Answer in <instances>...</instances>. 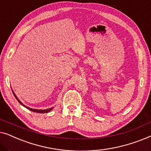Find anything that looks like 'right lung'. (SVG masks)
<instances>
[{
  "mask_svg": "<svg viewBox=\"0 0 151 151\" xmlns=\"http://www.w3.org/2000/svg\"><path fill=\"white\" fill-rule=\"evenodd\" d=\"M13 92V94H14V96H15V98H16V100H17L18 101V102L20 103V104L21 105H22V106H24L25 107V108H27V109H29V110H30V111H33V112H36V113H48V112H49V111H50L51 110H52V108H51V109H45V110H38V109H31V108H29V107H27V106H24V105L22 104V103L20 102V101L18 100V98L17 97H16V96L15 95V93H14V91H12Z\"/></svg>",
  "mask_w": 151,
  "mask_h": 151,
  "instance_id": "right-lung-1",
  "label": "right lung"
}]
</instances>
